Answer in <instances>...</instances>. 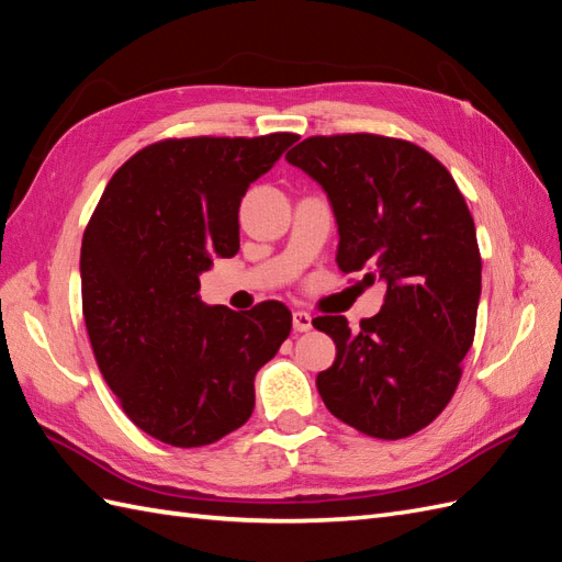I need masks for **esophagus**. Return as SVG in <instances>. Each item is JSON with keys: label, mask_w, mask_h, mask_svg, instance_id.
I'll return each instance as SVG.
<instances>
[{"label": "esophagus", "mask_w": 562, "mask_h": 562, "mask_svg": "<svg viewBox=\"0 0 562 562\" xmlns=\"http://www.w3.org/2000/svg\"><path fill=\"white\" fill-rule=\"evenodd\" d=\"M292 327H294V333H308V329L313 327L311 313H306V311H294V313H292Z\"/></svg>", "instance_id": "esophagus-1"}]
</instances>
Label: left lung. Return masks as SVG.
I'll use <instances>...</instances> for the list:
<instances>
[{"label":"left lung","mask_w":562,"mask_h":562,"mask_svg":"<svg viewBox=\"0 0 562 562\" xmlns=\"http://www.w3.org/2000/svg\"><path fill=\"white\" fill-rule=\"evenodd\" d=\"M284 158L329 199L339 270L386 282L382 311L358 333L344 315L313 321L337 344L318 392L368 437H411L451 401L474 339L482 258L465 199L451 172L406 139L308 137Z\"/></svg>","instance_id":"obj_1"}]
</instances>
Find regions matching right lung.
<instances>
[{"instance_id":"obj_1","label":"right lung","mask_w":562,"mask_h":562,"mask_svg":"<svg viewBox=\"0 0 562 562\" xmlns=\"http://www.w3.org/2000/svg\"><path fill=\"white\" fill-rule=\"evenodd\" d=\"M299 137L149 144L113 172L82 237V315L97 366L127 418L192 449L251 418L254 378L290 337L292 313L206 306L199 276L239 249L249 184Z\"/></svg>"}]
</instances>
